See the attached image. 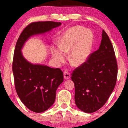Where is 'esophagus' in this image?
Here are the masks:
<instances>
[{
	"mask_svg": "<svg viewBox=\"0 0 128 128\" xmlns=\"http://www.w3.org/2000/svg\"><path fill=\"white\" fill-rule=\"evenodd\" d=\"M64 79H69V78H70V74L68 72V71H64Z\"/></svg>",
	"mask_w": 128,
	"mask_h": 128,
	"instance_id": "34e87169",
	"label": "esophagus"
}]
</instances>
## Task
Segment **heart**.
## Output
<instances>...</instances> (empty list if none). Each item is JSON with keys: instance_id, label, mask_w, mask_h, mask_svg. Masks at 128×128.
I'll return each instance as SVG.
<instances>
[{"instance_id": "heart-1", "label": "heart", "mask_w": 128, "mask_h": 128, "mask_svg": "<svg viewBox=\"0 0 128 128\" xmlns=\"http://www.w3.org/2000/svg\"><path fill=\"white\" fill-rule=\"evenodd\" d=\"M93 41V34L89 30L81 26L70 28L59 38V48H52L53 59L57 64H62L70 50L69 56L70 62L73 66L81 65L88 58Z\"/></svg>"}]
</instances>
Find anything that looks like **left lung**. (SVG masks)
Here are the masks:
<instances>
[{"mask_svg": "<svg viewBox=\"0 0 128 128\" xmlns=\"http://www.w3.org/2000/svg\"><path fill=\"white\" fill-rule=\"evenodd\" d=\"M118 66L114 48L102 30L99 49L72 73L74 83L75 103L81 111L96 112L106 104L114 89Z\"/></svg>", "mask_w": 128, "mask_h": 128, "instance_id": "obj_1", "label": "left lung"}]
</instances>
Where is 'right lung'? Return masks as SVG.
Returning a JSON list of instances; mask_svg holds the SVG:
<instances>
[{
	"instance_id": "obj_1",
	"label": "right lung",
	"mask_w": 128,
	"mask_h": 128,
	"mask_svg": "<svg viewBox=\"0 0 128 128\" xmlns=\"http://www.w3.org/2000/svg\"><path fill=\"white\" fill-rule=\"evenodd\" d=\"M60 25V22H31L21 33L16 45L12 65L15 88L24 106L35 112H42L53 105L56 91L64 81V73L59 68L31 64L21 50L30 36L48 32Z\"/></svg>"
}]
</instances>
